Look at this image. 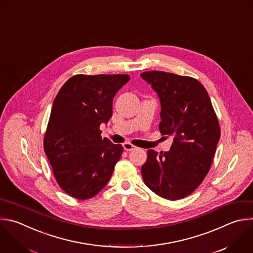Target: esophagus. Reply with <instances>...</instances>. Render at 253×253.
Here are the masks:
<instances>
[{"mask_svg": "<svg viewBox=\"0 0 253 253\" xmlns=\"http://www.w3.org/2000/svg\"><path fill=\"white\" fill-rule=\"evenodd\" d=\"M123 148L125 151H133L136 149V147L134 145H132L131 143H124Z\"/></svg>", "mask_w": 253, "mask_h": 253, "instance_id": "1", "label": "esophagus"}]
</instances>
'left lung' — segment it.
Masks as SVG:
<instances>
[{
	"mask_svg": "<svg viewBox=\"0 0 253 253\" xmlns=\"http://www.w3.org/2000/svg\"><path fill=\"white\" fill-rule=\"evenodd\" d=\"M140 75L160 99L161 134L174 138L168 152L147 151L142 178L158 196L183 199L210 171L220 137L215 112L208 91L193 77L154 70Z\"/></svg>",
	"mask_w": 253,
	"mask_h": 253,
	"instance_id": "left-lung-1",
	"label": "left lung"
}]
</instances>
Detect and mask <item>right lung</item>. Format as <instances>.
Returning a JSON list of instances; mask_svg holds the SVG:
<instances>
[{
	"instance_id": "1",
	"label": "right lung",
	"mask_w": 253,
	"mask_h": 253,
	"mask_svg": "<svg viewBox=\"0 0 253 253\" xmlns=\"http://www.w3.org/2000/svg\"><path fill=\"white\" fill-rule=\"evenodd\" d=\"M128 74H77L55 96L43 148L59 187L86 200L109 182L123 147L101 137L100 125L112 116L113 98Z\"/></svg>"
}]
</instances>
